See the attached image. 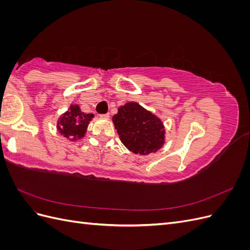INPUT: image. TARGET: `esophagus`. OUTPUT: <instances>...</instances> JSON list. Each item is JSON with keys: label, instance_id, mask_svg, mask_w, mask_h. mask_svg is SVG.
Wrapping results in <instances>:
<instances>
[{"label": "esophagus", "instance_id": "1", "mask_svg": "<svg viewBox=\"0 0 250 250\" xmlns=\"http://www.w3.org/2000/svg\"><path fill=\"white\" fill-rule=\"evenodd\" d=\"M100 118L104 119V120H107L109 118V113H104V115H100Z\"/></svg>", "mask_w": 250, "mask_h": 250}]
</instances>
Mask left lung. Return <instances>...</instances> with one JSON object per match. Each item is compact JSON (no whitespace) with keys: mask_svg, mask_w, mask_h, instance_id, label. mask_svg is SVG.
I'll use <instances>...</instances> for the list:
<instances>
[{"mask_svg":"<svg viewBox=\"0 0 250 250\" xmlns=\"http://www.w3.org/2000/svg\"><path fill=\"white\" fill-rule=\"evenodd\" d=\"M112 122L123 145L135 154L155 153L165 144V126L160 118L137 102L118 108Z\"/></svg>","mask_w":250,"mask_h":250,"instance_id":"left-lung-1","label":"left lung"}]
</instances>
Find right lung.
<instances>
[{"mask_svg":"<svg viewBox=\"0 0 250 250\" xmlns=\"http://www.w3.org/2000/svg\"><path fill=\"white\" fill-rule=\"evenodd\" d=\"M93 118V113L83 112L79 105L71 104L69 110L58 119L57 130L67 140L75 142L84 137L89 121Z\"/></svg>","mask_w":250,"mask_h":250,"instance_id":"obj_1","label":"right lung"}]
</instances>
